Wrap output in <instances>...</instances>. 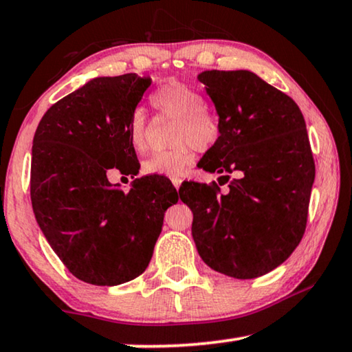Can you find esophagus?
<instances>
[{
  "label": "esophagus",
  "instance_id": "esophagus-1",
  "mask_svg": "<svg viewBox=\"0 0 352 352\" xmlns=\"http://www.w3.org/2000/svg\"><path fill=\"white\" fill-rule=\"evenodd\" d=\"M172 184H174V186L178 189V188H180V184H182V178L180 177L172 178Z\"/></svg>",
  "mask_w": 352,
  "mask_h": 352
}]
</instances>
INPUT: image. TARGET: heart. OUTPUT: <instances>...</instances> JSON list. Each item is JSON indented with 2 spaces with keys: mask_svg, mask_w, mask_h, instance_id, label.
I'll return each mask as SVG.
<instances>
[{
  "mask_svg": "<svg viewBox=\"0 0 352 352\" xmlns=\"http://www.w3.org/2000/svg\"><path fill=\"white\" fill-rule=\"evenodd\" d=\"M153 109L166 116L175 118L177 126L172 141L175 146L152 153L142 163V172L148 175L180 177L194 160L195 147L205 152L216 144L220 136V122L206 110V100L186 83L170 80L153 91ZM129 138L136 151L147 146V116L136 109L129 119Z\"/></svg>",
  "mask_w": 352,
  "mask_h": 352,
  "instance_id": "obj_1",
  "label": "heart"
}]
</instances>
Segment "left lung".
<instances>
[{"mask_svg": "<svg viewBox=\"0 0 352 352\" xmlns=\"http://www.w3.org/2000/svg\"><path fill=\"white\" fill-rule=\"evenodd\" d=\"M199 80L220 122L199 166L223 174L230 190L189 182L178 192L194 214L205 264L231 278H258L281 265L306 231L315 163L305 118L294 99L250 71H204ZM230 173L238 177L230 181Z\"/></svg>", "mask_w": 352, "mask_h": 352, "instance_id": "left-lung-1", "label": "left lung"}]
</instances>
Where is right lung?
Listing matches in <instances>:
<instances>
[{
  "label": "right lung",
  "mask_w": 352,
  "mask_h": 352,
  "mask_svg": "<svg viewBox=\"0 0 352 352\" xmlns=\"http://www.w3.org/2000/svg\"><path fill=\"white\" fill-rule=\"evenodd\" d=\"M151 77H96L51 105L34 135L31 201L40 230L71 275L94 285L132 281L147 269L164 212L178 201L163 175L129 192L110 169L136 175L129 119Z\"/></svg>",
  "instance_id": "obj_1"
}]
</instances>
